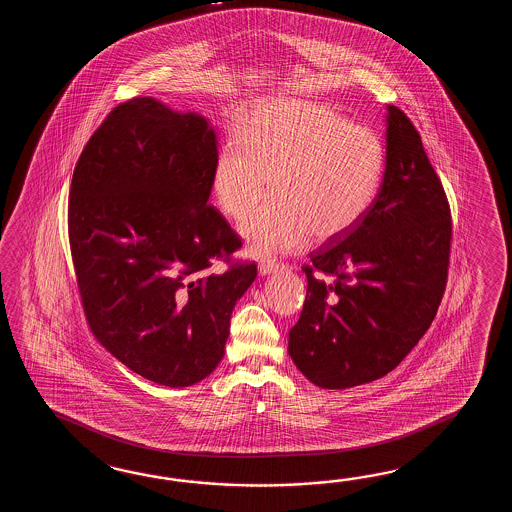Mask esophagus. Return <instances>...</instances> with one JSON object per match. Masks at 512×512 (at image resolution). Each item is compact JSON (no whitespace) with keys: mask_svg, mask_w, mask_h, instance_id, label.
Instances as JSON below:
<instances>
[{"mask_svg":"<svg viewBox=\"0 0 512 512\" xmlns=\"http://www.w3.org/2000/svg\"><path fill=\"white\" fill-rule=\"evenodd\" d=\"M258 271H260L261 276H269L272 272L283 271V265L271 260L261 261L258 265Z\"/></svg>","mask_w":512,"mask_h":512,"instance_id":"obj_1","label":"esophagus"}]
</instances>
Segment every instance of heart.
<instances>
[{
    "instance_id": "obj_1",
    "label": "heart",
    "mask_w": 512,
    "mask_h": 512,
    "mask_svg": "<svg viewBox=\"0 0 512 512\" xmlns=\"http://www.w3.org/2000/svg\"><path fill=\"white\" fill-rule=\"evenodd\" d=\"M240 137L221 144L212 190L219 207L243 218L269 192L274 199L240 225L252 256L335 240L370 210L386 168L381 137L326 104L276 98L241 120Z\"/></svg>"
}]
</instances>
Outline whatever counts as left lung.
Here are the masks:
<instances>
[{"instance_id": "left-lung-1", "label": "left lung", "mask_w": 512, "mask_h": 512, "mask_svg": "<svg viewBox=\"0 0 512 512\" xmlns=\"http://www.w3.org/2000/svg\"><path fill=\"white\" fill-rule=\"evenodd\" d=\"M450 208L414 124L386 106V168L366 216L311 252L289 355L309 381L344 390L401 364L445 293Z\"/></svg>"}]
</instances>
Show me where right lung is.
<instances>
[{"label":"right lung","mask_w":512,"mask_h":512,"mask_svg":"<svg viewBox=\"0 0 512 512\" xmlns=\"http://www.w3.org/2000/svg\"><path fill=\"white\" fill-rule=\"evenodd\" d=\"M218 135L153 97L120 104L78 159L69 243L87 322L113 357L185 388L216 370L254 263L221 274L241 240L208 205Z\"/></svg>","instance_id":"obj_1"}]
</instances>
